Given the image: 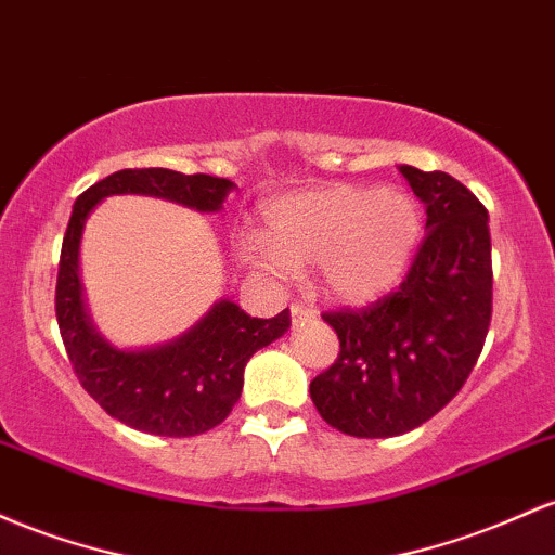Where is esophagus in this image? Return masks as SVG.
I'll return each instance as SVG.
<instances>
[{"label": "esophagus", "mask_w": 555, "mask_h": 555, "mask_svg": "<svg viewBox=\"0 0 555 555\" xmlns=\"http://www.w3.org/2000/svg\"><path fill=\"white\" fill-rule=\"evenodd\" d=\"M311 317H314V309L304 307V304H294V307H291V322H294V325H304Z\"/></svg>", "instance_id": "esophagus-1"}]
</instances>
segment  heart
Wrapping results in <instances>:
<instances>
[{"mask_svg":"<svg viewBox=\"0 0 555 555\" xmlns=\"http://www.w3.org/2000/svg\"><path fill=\"white\" fill-rule=\"evenodd\" d=\"M420 238L422 209L412 196L338 183L272 202L264 233L246 235L241 248L275 278L317 264L327 296L366 304L401 283Z\"/></svg>","mask_w":555,"mask_h":555,"instance_id":"heart-1","label":"heart"}]
</instances>
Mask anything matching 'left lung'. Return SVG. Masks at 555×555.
<instances>
[{"instance_id": "1", "label": "left lung", "mask_w": 555, "mask_h": 555, "mask_svg": "<svg viewBox=\"0 0 555 555\" xmlns=\"http://www.w3.org/2000/svg\"><path fill=\"white\" fill-rule=\"evenodd\" d=\"M398 170L425 204V241L393 294L322 314L340 353L309 385L322 420L353 438L433 420L475 370L493 314L488 209L448 172Z\"/></svg>"}]
</instances>
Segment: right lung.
I'll use <instances>...</instances> for the list:
<instances>
[{
	"label": "right lung",
	"mask_w": 555,
	"mask_h": 555,
	"mask_svg": "<svg viewBox=\"0 0 555 555\" xmlns=\"http://www.w3.org/2000/svg\"><path fill=\"white\" fill-rule=\"evenodd\" d=\"M228 178L183 176L165 167L112 172L73 204L57 272V325L67 359L93 401L122 425L162 438H191L220 425L244 390L246 361L291 327L288 309L272 320L217 301L189 333L141 351H120L91 325L78 272L80 235L91 209L115 194L157 196L196 211H220Z\"/></svg>",
	"instance_id": "add662e5"
}]
</instances>
